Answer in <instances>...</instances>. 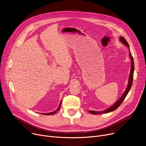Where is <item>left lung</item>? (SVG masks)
Returning a JSON list of instances; mask_svg holds the SVG:
<instances>
[{
	"mask_svg": "<svg viewBox=\"0 0 146 146\" xmlns=\"http://www.w3.org/2000/svg\"><path fill=\"white\" fill-rule=\"evenodd\" d=\"M119 40L121 41V42L125 44L126 45L129 51H130V49H129V44L128 43V42L127 41V40L125 39L124 37H123L122 36H121L119 37ZM129 55H130V58H131V72H130V74H129V81H128V86L125 90V91L124 93L123 94V95L121 96V97L119 99V100L116 102L115 103L114 105L111 106L110 108H108V109L104 110V111H93V110H90L89 112L90 113H91L92 114H105V113H110V112H111L113 111H114L115 110H116L120 105L122 103V102L124 100L125 98H126L127 95H128V92H129L131 88V87H132V82H133V72H134V62H133V57L132 56V54L131 53V52H129Z\"/></svg>",
	"mask_w": 146,
	"mask_h": 146,
	"instance_id": "obj_1",
	"label": "left lung"
}]
</instances>
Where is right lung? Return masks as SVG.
Listing matches in <instances>:
<instances>
[{"instance_id":"add662e5","label":"right lung","mask_w":146,"mask_h":146,"mask_svg":"<svg viewBox=\"0 0 146 146\" xmlns=\"http://www.w3.org/2000/svg\"><path fill=\"white\" fill-rule=\"evenodd\" d=\"M61 103H62V102L60 101V103H59V107L58 108V109L56 110H55V111H52V112H50V113H43V114H46V115H53V114H55L59 109H60V105H61Z\"/></svg>"}]
</instances>
